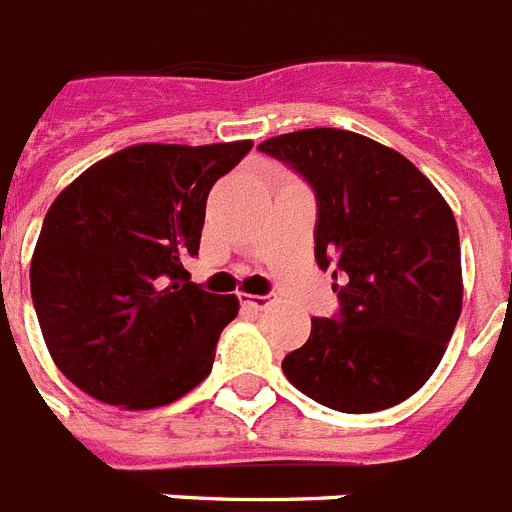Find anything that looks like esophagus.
<instances>
[{
  "label": "esophagus",
  "instance_id": "34e87169",
  "mask_svg": "<svg viewBox=\"0 0 512 512\" xmlns=\"http://www.w3.org/2000/svg\"><path fill=\"white\" fill-rule=\"evenodd\" d=\"M240 304L245 306V309H267L269 304H275V296L272 293H267V296H240Z\"/></svg>",
  "mask_w": 512,
  "mask_h": 512
}]
</instances>
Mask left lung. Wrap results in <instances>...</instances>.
<instances>
[{"mask_svg":"<svg viewBox=\"0 0 512 512\" xmlns=\"http://www.w3.org/2000/svg\"><path fill=\"white\" fill-rule=\"evenodd\" d=\"M317 200L314 259L333 269L338 312L312 317L282 359L293 386L330 410H388L431 378L463 309L455 216L391 147L343 129L261 142Z\"/></svg>","mask_w":512,"mask_h":512,"instance_id":"1","label":"left lung"}]
</instances>
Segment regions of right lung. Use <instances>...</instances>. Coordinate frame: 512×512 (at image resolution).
<instances>
[{
  "mask_svg": "<svg viewBox=\"0 0 512 512\" xmlns=\"http://www.w3.org/2000/svg\"><path fill=\"white\" fill-rule=\"evenodd\" d=\"M251 147L134 145L57 195L31 259V298L73 386L150 410L211 372L237 298L190 282L182 261L198 256L211 187Z\"/></svg>",
  "mask_w": 512,
  "mask_h": 512,
  "instance_id": "right-lung-1",
  "label": "right lung"
}]
</instances>
